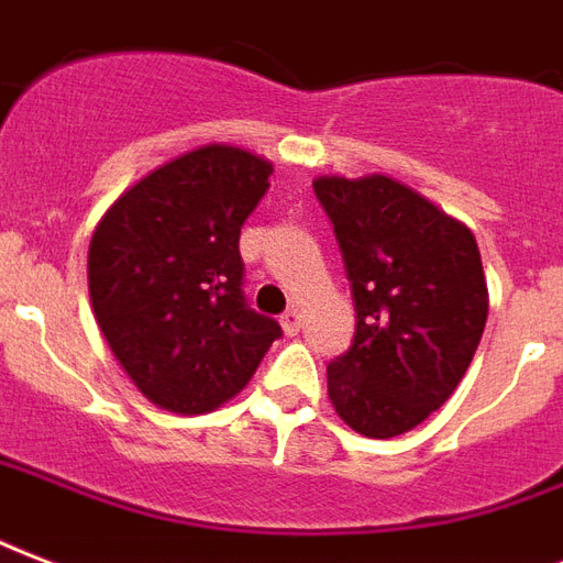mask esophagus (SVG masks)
I'll return each mask as SVG.
<instances>
[{
  "instance_id": "1",
  "label": "esophagus",
  "mask_w": 563,
  "mask_h": 563,
  "mask_svg": "<svg viewBox=\"0 0 563 563\" xmlns=\"http://www.w3.org/2000/svg\"><path fill=\"white\" fill-rule=\"evenodd\" d=\"M282 329H285L287 334H296V331L302 329V313H299V308H287V311L282 313Z\"/></svg>"
}]
</instances>
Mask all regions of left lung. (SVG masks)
<instances>
[{"mask_svg": "<svg viewBox=\"0 0 563 563\" xmlns=\"http://www.w3.org/2000/svg\"><path fill=\"white\" fill-rule=\"evenodd\" d=\"M355 305L352 346L329 361V396L364 438H396L446 402L476 355L487 285L476 238L385 176L313 181Z\"/></svg>", "mask_w": 563, "mask_h": 563, "instance_id": "obj_1", "label": "left lung"}]
</instances>
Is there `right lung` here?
Wrapping results in <instances>:
<instances>
[{"label": "right lung", "mask_w": 563, "mask_h": 563, "mask_svg": "<svg viewBox=\"0 0 563 563\" xmlns=\"http://www.w3.org/2000/svg\"><path fill=\"white\" fill-rule=\"evenodd\" d=\"M273 167L234 146H202L125 190L96 225L87 258L104 341L173 413L241 394L282 325L243 294L241 229Z\"/></svg>", "instance_id": "1"}]
</instances>
